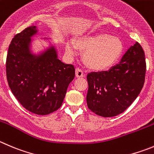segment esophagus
I'll return each instance as SVG.
<instances>
[{"label":"esophagus","mask_w":154,"mask_h":154,"mask_svg":"<svg viewBox=\"0 0 154 154\" xmlns=\"http://www.w3.org/2000/svg\"><path fill=\"white\" fill-rule=\"evenodd\" d=\"M75 74L77 77H84V74L83 72V70L80 68H77L75 70Z\"/></svg>","instance_id":"1"}]
</instances>
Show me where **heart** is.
<instances>
[{"label":"heart","instance_id":"obj_1","mask_svg":"<svg viewBox=\"0 0 154 154\" xmlns=\"http://www.w3.org/2000/svg\"><path fill=\"white\" fill-rule=\"evenodd\" d=\"M78 48L84 50L83 60L88 68L103 70L109 68L119 60L123 51V43L119 38L104 32L86 35L77 38L75 45L66 44V51L70 55Z\"/></svg>","mask_w":154,"mask_h":154}]
</instances>
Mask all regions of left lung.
Wrapping results in <instances>:
<instances>
[{"instance_id": "1", "label": "left lung", "mask_w": 154, "mask_h": 154, "mask_svg": "<svg viewBox=\"0 0 154 154\" xmlns=\"http://www.w3.org/2000/svg\"><path fill=\"white\" fill-rule=\"evenodd\" d=\"M146 60L141 45L130 47L120 63L110 70L87 76L88 108L103 117L122 113L138 97L145 81Z\"/></svg>"}]
</instances>
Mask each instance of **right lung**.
Returning a JSON list of instances; mask_svg holds the SVG:
<instances>
[{
    "label": "right lung",
    "instance_id": "add662e5",
    "mask_svg": "<svg viewBox=\"0 0 154 154\" xmlns=\"http://www.w3.org/2000/svg\"><path fill=\"white\" fill-rule=\"evenodd\" d=\"M36 33V26H31L14 36L8 48L6 74L20 103L34 114L45 116L61 106L75 69L57 58L54 46L38 55L32 54L31 37Z\"/></svg>",
    "mask_w": 154,
    "mask_h": 154
}]
</instances>
